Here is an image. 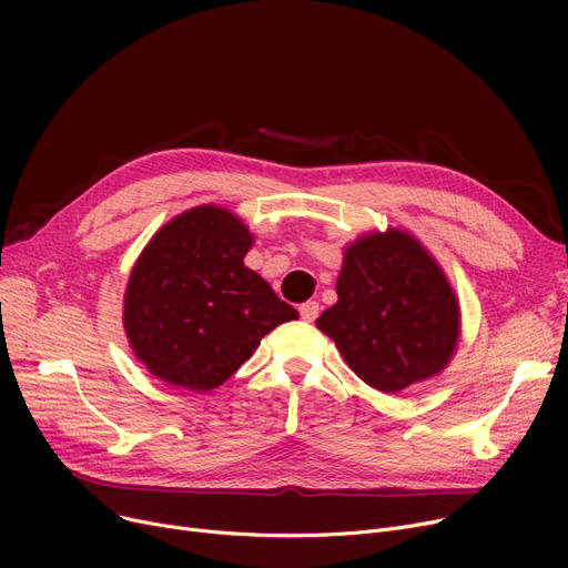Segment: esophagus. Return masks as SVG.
Returning a JSON list of instances; mask_svg holds the SVG:
<instances>
[{
	"instance_id": "obj_1",
	"label": "esophagus",
	"mask_w": 568,
	"mask_h": 568,
	"mask_svg": "<svg viewBox=\"0 0 568 568\" xmlns=\"http://www.w3.org/2000/svg\"><path fill=\"white\" fill-rule=\"evenodd\" d=\"M300 315L304 322H313L320 315V304L317 302H306L300 306Z\"/></svg>"
}]
</instances>
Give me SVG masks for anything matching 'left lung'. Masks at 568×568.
Segmentation results:
<instances>
[{"label": "left lung", "mask_w": 568, "mask_h": 568, "mask_svg": "<svg viewBox=\"0 0 568 568\" xmlns=\"http://www.w3.org/2000/svg\"><path fill=\"white\" fill-rule=\"evenodd\" d=\"M338 302L317 317L368 386L398 394L444 371L456 352L460 308L433 255L403 230L371 232L345 248Z\"/></svg>", "instance_id": "left-lung-1"}]
</instances>
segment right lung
<instances>
[{
  "label": "right lung",
  "mask_w": 568,
  "mask_h": 568,
  "mask_svg": "<svg viewBox=\"0 0 568 568\" xmlns=\"http://www.w3.org/2000/svg\"><path fill=\"white\" fill-rule=\"evenodd\" d=\"M253 234L223 206L165 223L140 253L124 296V329L159 379L212 392L278 324L300 317L244 264Z\"/></svg>",
  "instance_id": "obj_1"
}]
</instances>
